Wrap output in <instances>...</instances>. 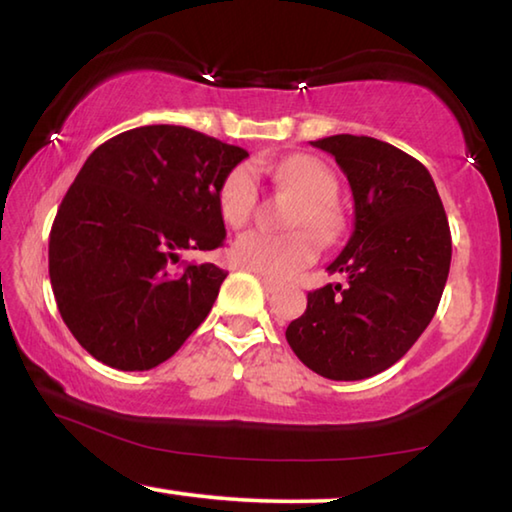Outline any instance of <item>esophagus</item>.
<instances>
[{"label":"esophagus","mask_w":512,"mask_h":512,"mask_svg":"<svg viewBox=\"0 0 512 512\" xmlns=\"http://www.w3.org/2000/svg\"><path fill=\"white\" fill-rule=\"evenodd\" d=\"M259 280H262V286H264V291H266V293H275V291H280V282L273 280V277H264V275H259Z\"/></svg>","instance_id":"obj_1"}]
</instances>
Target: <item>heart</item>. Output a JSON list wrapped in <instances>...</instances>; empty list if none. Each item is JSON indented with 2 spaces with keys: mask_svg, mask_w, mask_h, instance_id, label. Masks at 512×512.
I'll return each mask as SVG.
<instances>
[{
  "mask_svg": "<svg viewBox=\"0 0 512 512\" xmlns=\"http://www.w3.org/2000/svg\"><path fill=\"white\" fill-rule=\"evenodd\" d=\"M275 174L302 197V206H297L293 215V226H309L322 241L336 237L340 219L333 201L338 197V181L329 167L313 156H293L277 165ZM255 203L257 174L250 165H239L219 188L221 217L232 228L244 226L253 215ZM230 253L246 271L284 280L318 257V244L306 230L288 232V235L246 230L232 241Z\"/></svg>",
  "mask_w": 512,
  "mask_h": 512,
  "instance_id": "b5f03b06",
  "label": "heart"
}]
</instances>
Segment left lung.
<instances>
[{
	"label": "left lung",
	"instance_id": "8db88e82",
	"mask_svg": "<svg viewBox=\"0 0 512 512\" xmlns=\"http://www.w3.org/2000/svg\"><path fill=\"white\" fill-rule=\"evenodd\" d=\"M311 145L347 176L353 232L327 266L345 282L306 295L286 340L315 374L362 380L401 360L434 318L450 273V226L427 167L398 147L351 134Z\"/></svg>",
	"mask_w": 512,
	"mask_h": 512
}]
</instances>
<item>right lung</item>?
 Masks as SVG:
<instances>
[{
    "instance_id": "add662e5",
    "label": "right lung",
    "mask_w": 512,
    "mask_h": 512,
    "mask_svg": "<svg viewBox=\"0 0 512 512\" xmlns=\"http://www.w3.org/2000/svg\"><path fill=\"white\" fill-rule=\"evenodd\" d=\"M248 156L179 125H145L91 152L55 215L49 277L64 324L102 365L145 371L208 318L226 271L176 266L226 239L219 188Z\"/></svg>"
}]
</instances>
